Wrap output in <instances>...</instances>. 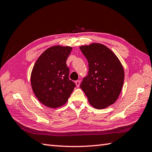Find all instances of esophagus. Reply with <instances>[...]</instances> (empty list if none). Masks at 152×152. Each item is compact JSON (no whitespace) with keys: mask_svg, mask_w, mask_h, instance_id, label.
Wrapping results in <instances>:
<instances>
[{"mask_svg":"<svg viewBox=\"0 0 152 152\" xmlns=\"http://www.w3.org/2000/svg\"><path fill=\"white\" fill-rule=\"evenodd\" d=\"M75 83H76V86L77 88H78V87L80 85V80H77V81L75 82Z\"/></svg>","mask_w":152,"mask_h":152,"instance_id":"1","label":"esophagus"}]
</instances>
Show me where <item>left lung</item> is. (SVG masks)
Wrapping results in <instances>:
<instances>
[{
	"label": "left lung",
	"instance_id": "8db88e82",
	"mask_svg": "<svg viewBox=\"0 0 152 152\" xmlns=\"http://www.w3.org/2000/svg\"><path fill=\"white\" fill-rule=\"evenodd\" d=\"M89 63L88 75L80 88L89 104L96 109L117 101L124 82V70L118 57L104 45L92 43L80 47Z\"/></svg>",
	"mask_w": 152,
	"mask_h": 152
}]
</instances>
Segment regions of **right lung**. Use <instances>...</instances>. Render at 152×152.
Returning <instances> with one entry per match:
<instances>
[{"mask_svg":"<svg viewBox=\"0 0 152 152\" xmlns=\"http://www.w3.org/2000/svg\"><path fill=\"white\" fill-rule=\"evenodd\" d=\"M72 48L59 45L48 48L38 58L32 70V89L42 104L50 108L66 104L76 87L69 78L66 61Z\"/></svg>","mask_w":152,"mask_h":152,"instance_id":"1","label":"right lung"}]
</instances>
